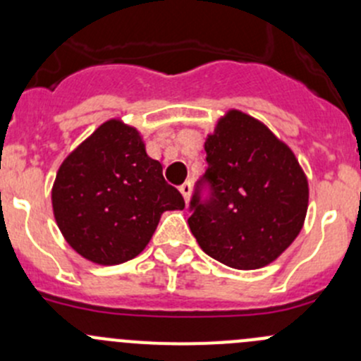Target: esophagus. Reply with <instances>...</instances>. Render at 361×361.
<instances>
[{"instance_id":"34e87169","label":"esophagus","mask_w":361,"mask_h":361,"mask_svg":"<svg viewBox=\"0 0 361 361\" xmlns=\"http://www.w3.org/2000/svg\"><path fill=\"white\" fill-rule=\"evenodd\" d=\"M180 192H181V195H183L185 201L188 202V199H190V194H192V183H190V181H185V183L180 187Z\"/></svg>"}]
</instances>
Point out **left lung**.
Listing matches in <instances>:
<instances>
[{
	"mask_svg": "<svg viewBox=\"0 0 361 361\" xmlns=\"http://www.w3.org/2000/svg\"><path fill=\"white\" fill-rule=\"evenodd\" d=\"M204 150L207 169L195 183L188 218L199 246L241 271L271 264L295 241L307 213V178L293 152L238 110L218 120Z\"/></svg>",
	"mask_w": 361,
	"mask_h": 361,
	"instance_id": "8db88e82",
	"label": "left lung"
}]
</instances>
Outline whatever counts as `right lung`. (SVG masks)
<instances>
[{
  "instance_id": "right-lung-1",
  "label": "right lung",
  "mask_w": 361,
  "mask_h": 361,
  "mask_svg": "<svg viewBox=\"0 0 361 361\" xmlns=\"http://www.w3.org/2000/svg\"><path fill=\"white\" fill-rule=\"evenodd\" d=\"M57 227L87 260L116 265L150 243L164 211L183 209L134 127L108 120L71 152L52 187Z\"/></svg>"
}]
</instances>
